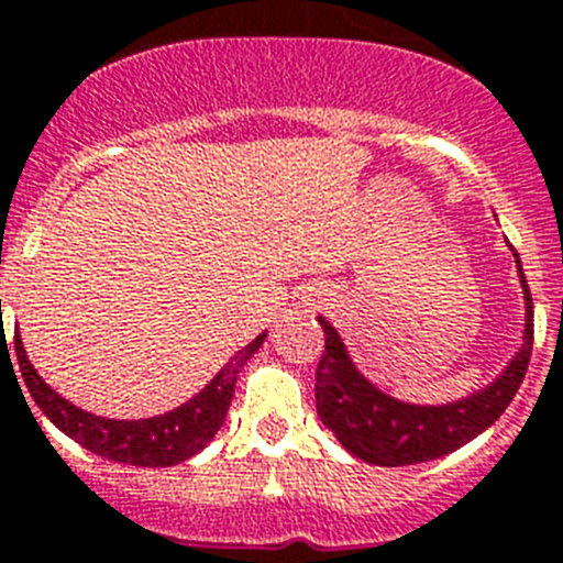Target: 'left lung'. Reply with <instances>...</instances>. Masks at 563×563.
<instances>
[{
  "mask_svg": "<svg viewBox=\"0 0 563 563\" xmlns=\"http://www.w3.org/2000/svg\"><path fill=\"white\" fill-rule=\"evenodd\" d=\"M516 254V252H512ZM525 295V336L507 368L487 388L448 405H413L390 397L368 383L351 360L349 349L325 317H317L325 331V351L317 365V417L356 459L379 467L430 462L453 453L490 428L516 397L532 354V297L521 261Z\"/></svg>",
  "mask_w": 563,
  "mask_h": 563,
  "instance_id": "8db88e82",
  "label": "left lung"
}]
</instances>
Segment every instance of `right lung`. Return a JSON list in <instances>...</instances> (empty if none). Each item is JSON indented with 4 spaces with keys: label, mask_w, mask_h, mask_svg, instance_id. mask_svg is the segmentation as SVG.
I'll return each mask as SVG.
<instances>
[{
    "label": "right lung",
    "mask_w": 563,
    "mask_h": 563,
    "mask_svg": "<svg viewBox=\"0 0 563 563\" xmlns=\"http://www.w3.org/2000/svg\"><path fill=\"white\" fill-rule=\"evenodd\" d=\"M266 334L254 336L246 349L238 354L214 374L212 383L207 388L195 394L189 402L178 405L175 410H166L161 417L150 419H107L87 413V410L76 408L67 402L62 394L51 388V385L36 374L31 365L24 345L19 340V331L13 336L16 345V363L22 371V379L31 390L33 402L42 408L47 419L56 424L62 433L76 439L81 448H87L96 456L112 459L121 464H135V467H173V464L187 462L195 453H200L212 442V437L221 430L223 419H227L229 402L234 397V383L238 374L257 354ZM13 368V365H11ZM16 376V374H13Z\"/></svg>",
    "instance_id": "obj_1"
}]
</instances>
